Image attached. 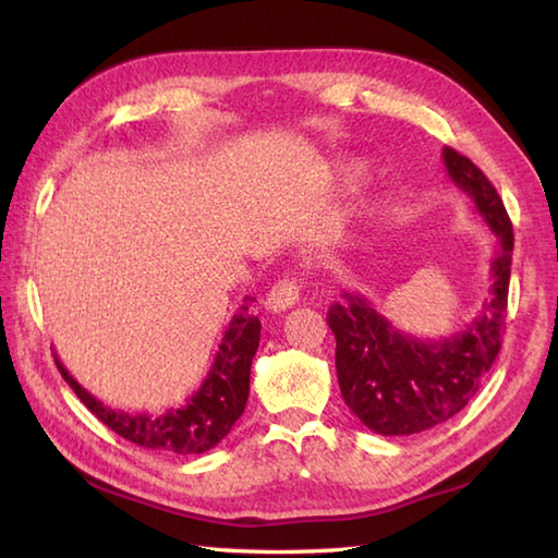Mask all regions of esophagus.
Instances as JSON below:
<instances>
[{
    "label": "esophagus",
    "mask_w": 558,
    "mask_h": 558,
    "mask_svg": "<svg viewBox=\"0 0 558 558\" xmlns=\"http://www.w3.org/2000/svg\"><path fill=\"white\" fill-rule=\"evenodd\" d=\"M300 280L298 278H286L272 286V290L268 292L266 298V310L268 312H286L290 306H294L300 302Z\"/></svg>",
    "instance_id": "esophagus-1"
}]
</instances>
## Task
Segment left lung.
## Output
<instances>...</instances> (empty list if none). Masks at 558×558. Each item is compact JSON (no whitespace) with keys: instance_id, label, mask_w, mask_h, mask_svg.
<instances>
[{"instance_id":"left-lung-1","label":"left lung","mask_w":558,"mask_h":558,"mask_svg":"<svg viewBox=\"0 0 558 558\" xmlns=\"http://www.w3.org/2000/svg\"><path fill=\"white\" fill-rule=\"evenodd\" d=\"M444 165L499 240L489 298L475 322L450 338L420 340L400 333L357 292H342L326 316L336 336L342 400L364 426L384 436L420 434L448 422L477 393L501 350L513 225L501 196L475 162L446 146Z\"/></svg>"}]
</instances>
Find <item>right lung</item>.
<instances>
[{"label":"right lung","instance_id":"obj_1","mask_svg":"<svg viewBox=\"0 0 558 558\" xmlns=\"http://www.w3.org/2000/svg\"><path fill=\"white\" fill-rule=\"evenodd\" d=\"M258 338L260 322L248 314V300H244L240 312L232 316L228 330H225L206 381L182 408H172L165 414H134L108 408L98 398H93L64 369L62 362L57 357L54 362L59 374L74 388L83 405L102 424H108L114 434L141 448L192 456L206 453L213 446H218L230 434L234 422L242 417L248 398V372H252V360L258 350Z\"/></svg>","mask_w":558,"mask_h":558}]
</instances>
